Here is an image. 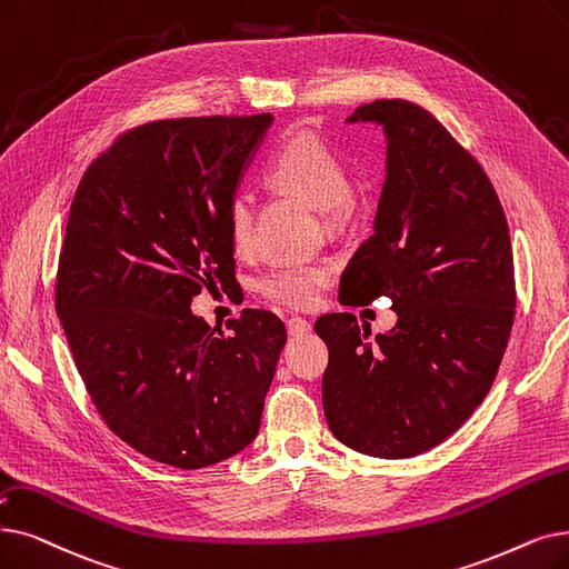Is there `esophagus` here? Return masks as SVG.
<instances>
[{"label": "esophagus", "mask_w": 569, "mask_h": 569, "mask_svg": "<svg viewBox=\"0 0 569 569\" xmlns=\"http://www.w3.org/2000/svg\"><path fill=\"white\" fill-rule=\"evenodd\" d=\"M286 328H288L290 337H302V335L311 332V323H309V320L300 318V316H292L288 323H286Z\"/></svg>", "instance_id": "34e87169"}]
</instances>
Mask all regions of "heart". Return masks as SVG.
Listing matches in <instances>:
<instances>
[{
  "instance_id": "heart-1",
  "label": "heart",
  "mask_w": 569,
  "mask_h": 569,
  "mask_svg": "<svg viewBox=\"0 0 569 569\" xmlns=\"http://www.w3.org/2000/svg\"><path fill=\"white\" fill-rule=\"evenodd\" d=\"M267 179L281 190L302 197L328 220L341 223L353 211L351 171L332 146L316 137H292L283 143L267 167ZM256 207L249 192H234L228 204V232L237 253L251 251ZM335 269L328 262H286L258 281L267 300L288 309H311L332 283Z\"/></svg>"
}]
</instances>
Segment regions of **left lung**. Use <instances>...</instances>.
Listing matches in <instances>:
<instances>
[{
  "label": "left lung",
  "instance_id": "1",
  "mask_svg": "<svg viewBox=\"0 0 569 569\" xmlns=\"http://www.w3.org/2000/svg\"><path fill=\"white\" fill-rule=\"evenodd\" d=\"M349 122L386 132V183L339 300L390 298L398 323L369 339L353 313L316 320L328 343L323 411L346 447L411 458L453 435L483 402L513 326L507 218L481 164L407 100L358 107Z\"/></svg>",
  "mask_w": 569,
  "mask_h": 569
}]
</instances>
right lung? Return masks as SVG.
Returning <instances> with one entry per match:
<instances>
[{
    "mask_svg": "<svg viewBox=\"0 0 569 569\" xmlns=\"http://www.w3.org/2000/svg\"><path fill=\"white\" fill-rule=\"evenodd\" d=\"M271 122H146L88 167L69 209L56 307L73 362L104 423L179 469L256 439L288 337L264 309L230 318V335L190 311L237 281L228 204Z\"/></svg>",
    "mask_w": 569,
    "mask_h": 569,
    "instance_id": "1",
    "label": "right lung"
}]
</instances>
